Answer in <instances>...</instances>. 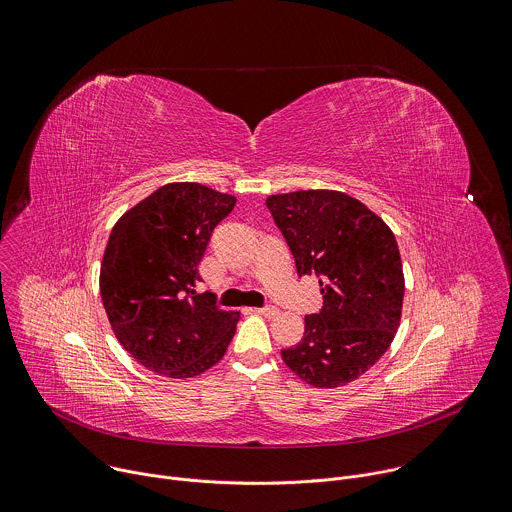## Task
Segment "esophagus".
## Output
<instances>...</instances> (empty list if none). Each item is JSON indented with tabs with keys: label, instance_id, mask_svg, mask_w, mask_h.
I'll list each match as a JSON object with an SVG mask.
<instances>
[{
	"label": "esophagus",
	"instance_id": "34e87169",
	"mask_svg": "<svg viewBox=\"0 0 512 512\" xmlns=\"http://www.w3.org/2000/svg\"><path fill=\"white\" fill-rule=\"evenodd\" d=\"M252 312L254 314H262V316H276L278 314V308H274V306H266V308H252Z\"/></svg>",
	"mask_w": 512,
	"mask_h": 512
}]
</instances>
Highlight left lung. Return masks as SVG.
Here are the masks:
<instances>
[{"label": "left lung", "mask_w": 512, "mask_h": 512, "mask_svg": "<svg viewBox=\"0 0 512 512\" xmlns=\"http://www.w3.org/2000/svg\"><path fill=\"white\" fill-rule=\"evenodd\" d=\"M266 206L298 274L322 276V308L284 364L316 388L362 376L392 344L402 316L404 272L396 238L360 200L338 190L272 194Z\"/></svg>", "instance_id": "8db88e82"}]
</instances>
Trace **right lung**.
<instances>
[{"instance_id": "1", "label": "right lung", "mask_w": 512, "mask_h": 512, "mask_svg": "<svg viewBox=\"0 0 512 512\" xmlns=\"http://www.w3.org/2000/svg\"><path fill=\"white\" fill-rule=\"evenodd\" d=\"M236 196L198 182H172L114 224L100 292L118 342L148 370L192 378L222 360L240 312L196 292L212 230Z\"/></svg>"}]
</instances>
